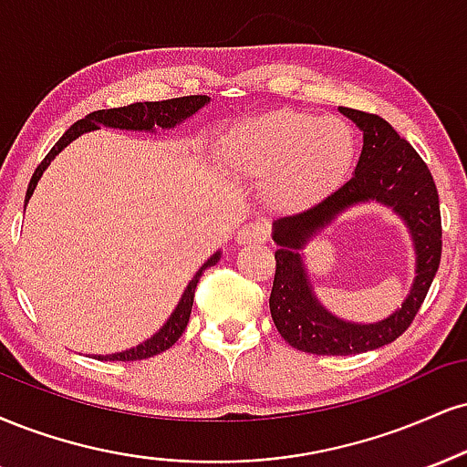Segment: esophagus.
Instances as JSON below:
<instances>
[{
    "mask_svg": "<svg viewBox=\"0 0 467 467\" xmlns=\"http://www.w3.org/2000/svg\"><path fill=\"white\" fill-rule=\"evenodd\" d=\"M267 241V228L261 222H248L239 228L237 233V244L248 245V244H263Z\"/></svg>",
    "mask_w": 467,
    "mask_h": 467,
    "instance_id": "obj_1",
    "label": "esophagus"
}]
</instances>
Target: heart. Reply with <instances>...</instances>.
Returning <instances> with one entry per match:
<instances>
[{
  "label": "heart",
  "instance_id": "obj_1",
  "mask_svg": "<svg viewBox=\"0 0 467 467\" xmlns=\"http://www.w3.org/2000/svg\"><path fill=\"white\" fill-rule=\"evenodd\" d=\"M226 162L244 178H266L265 198L280 211L313 204L350 171L357 156L352 126L339 117L276 110L239 123L226 139Z\"/></svg>",
  "mask_w": 467,
  "mask_h": 467
}]
</instances>
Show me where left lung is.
Returning <instances> with one entry per match:
<instances>
[{"label":"left lung","instance_id":"1","mask_svg":"<svg viewBox=\"0 0 467 467\" xmlns=\"http://www.w3.org/2000/svg\"><path fill=\"white\" fill-rule=\"evenodd\" d=\"M363 130V151L355 176L311 209L274 223L278 250L269 311L289 346L311 355H358L391 344L413 324L441 261V213L435 180L422 156L383 117L339 109ZM391 205L412 228L419 276L400 312L379 325H346L326 314L310 294L296 250L337 212L358 201Z\"/></svg>","mask_w":467,"mask_h":467}]
</instances>
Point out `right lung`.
Returning a JSON list of instances; mask_svg holds the SVG:
<instances>
[{
    "label": "right lung",
    "instance_id": "right-lung-1",
    "mask_svg": "<svg viewBox=\"0 0 467 467\" xmlns=\"http://www.w3.org/2000/svg\"><path fill=\"white\" fill-rule=\"evenodd\" d=\"M209 102L206 95H184V98H173V99H162V102H137L130 106H121V109H109V110H95L88 112L87 117L80 121H76L73 126L67 130L63 137L58 139V143L54 145L52 150L47 151V156L41 161V165L36 167V171L32 173L30 184H27V193H26V204L30 200V195L35 193V187L38 182V178L43 176L45 167L54 161V156L58 154L60 150L67 148L73 139L80 137L82 132L88 130H98L99 126H110V128H121V130H151L154 126L161 128H171L176 126L178 121L187 119L189 115H193L195 110H200L202 106ZM219 261V252L213 254L209 261L202 265V269L195 274L193 280L189 283V287L184 289L182 297H180L176 311L171 313V317L167 319V324L156 333L151 339L143 341L141 346L132 348V350L119 352V355H110V357H98L99 361H141V358H150L165 352L167 348H171L176 341L180 339V335L184 333L189 324V316H191V306H193V296H195V287H198L202 272L206 267L215 265Z\"/></svg>",
    "mask_w": 467,
    "mask_h": 467
}]
</instances>
